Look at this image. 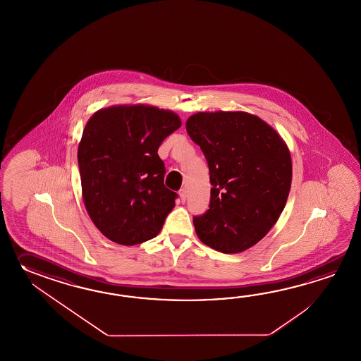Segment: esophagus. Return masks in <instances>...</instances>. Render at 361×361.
<instances>
[{
  "label": "esophagus",
  "instance_id": "obj_1",
  "mask_svg": "<svg viewBox=\"0 0 361 361\" xmlns=\"http://www.w3.org/2000/svg\"><path fill=\"white\" fill-rule=\"evenodd\" d=\"M179 197L182 200V202H185V199H187V192L184 188H182L180 191H179Z\"/></svg>",
  "mask_w": 361,
  "mask_h": 361
}]
</instances>
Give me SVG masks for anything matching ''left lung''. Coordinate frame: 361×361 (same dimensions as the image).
<instances>
[{"label":"left lung","instance_id":"left-lung-1","mask_svg":"<svg viewBox=\"0 0 361 361\" xmlns=\"http://www.w3.org/2000/svg\"><path fill=\"white\" fill-rule=\"evenodd\" d=\"M185 129L205 154L210 204L193 218L205 245L226 254L244 252L267 235L284 210L292 159L277 131L247 112H199Z\"/></svg>","mask_w":361,"mask_h":361}]
</instances>
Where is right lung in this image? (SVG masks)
<instances>
[{"mask_svg":"<svg viewBox=\"0 0 361 361\" xmlns=\"http://www.w3.org/2000/svg\"><path fill=\"white\" fill-rule=\"evenodd\" d=\"M177 114L134 104L97 111L78 145L82 199L95 227L120 245L156 238L176 205L157 149L180 128Z\"/></svg>","mask_w":361,"mask_h":361,"instance_id":"1","label":"right lung"}]
</instances>
